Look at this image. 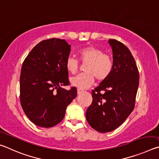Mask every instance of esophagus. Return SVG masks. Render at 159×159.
I'll return each instance as SVG.
<instances>
[{"instance_id":"obj_1","label":"esophagus","mask_w":159,"mask_h":159,"mask_svg":"<svg viewBox=\"0 0 159 159\" xmlns=\"http://www.w3.org/2000/svg\"><path fill=\"white\" fill-rule=\"evenodd\" d=\"M83 92V90H80V89H79V88H78L77 89V93H78V95H80V93H82Z\"/></svg>"}]
</instances>
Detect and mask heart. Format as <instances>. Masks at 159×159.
Returning <instances> with one entry per match:
<instances>
[{"mask_svg":"<svg viewBox=\"0 0 159 159\" xmlns=\"http://www.w3.org/2000/svg\"><path fill=\"white\" fill-rule=\"evenodd\" d=\"M80 60L83 63H88L85 66V73L80 74L71 78V85L80 90L90 88L95 80H103L111 73L114 63L109 55L98 48L88 46L79 51ZM79 63L76 58L69 57L66 61V68L71 74H76L79 69Z\"/></svg>","mask_w":159,"mask_h":159,"instance_id":"1","label":"heart"}]
</instances>
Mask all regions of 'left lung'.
<instances>
[{"label":"left lung","instance_id":"1","mask_svg":"<svg viewBox=\"0 0 159 159\" xmlns=\"http://www.w3.org/2000/svg\"><path fill=\"white\" fill-rule=\"evenodd\" d=\"M109 43L112 71L92 91L93 102L85 114L89 125L100 133L114 130L125 121L134 109L139 86L138 69L130 51L115 39Z\"/></svg>","mask_w":159,"mask_h":159}]
</instances>
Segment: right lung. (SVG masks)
Returning <instances> with one entry per match:
<instances>
[{"mask_svg":"<svg viewBox=\"0 0 159 159\" xmlns=\"http://www.w3.org/2000/svg\"><path fill=\"white\" fill-rule=\"evenodd\" d=\"M71 45L64 39L44 40L24 61L20 75V102L35 125L51 128L60 123L67 106L77 95L75 87L67 90L69 72L66 61Z\"/></svg>","mask_w":159,"mask_h":159,"instance_id":"obj_1","label":"right lung"}]
</instances>
